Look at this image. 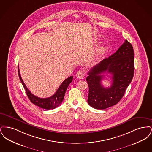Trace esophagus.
Returning a JSON list of instances; mask_svg holds the SVG:
<instances>
[{"label":"esophagus","instance_id":"34e87169","mask_svg":"<svg viewBox=\"0 0 152 152\" xmlns=\"http://www.w3.org/2000/svg\"><path fill=\"white\" fill-rule=\"evenodd\" d=\"M76 77L79 79H81L84 77V72L83 70H79L77 73H76Z\"/></svg>","mask_w":152,"mask_h":152}]
</instances>
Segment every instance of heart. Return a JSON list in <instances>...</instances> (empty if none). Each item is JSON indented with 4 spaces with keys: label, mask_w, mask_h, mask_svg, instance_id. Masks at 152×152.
Wrapping results in <instances>:
<instances>
[{
    "label": "heart",
    "mask_w": 152,
    "mask_h": 152,
    "mask_svg": "<svg viewBox=\"0 0 152 152\" xmlns=\"http://www.w3.org/2000/svg\"><path fill=\"white\" fill-rule=\"evenodd\" d=\"M105 50H106V47H102L101 48V52H104V51H105Z\"/></svg>",
    "instance_id": "b5f03b06"
}]
</instances>
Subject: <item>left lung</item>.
Masks as SVG:
<instances>
[{"mask_svg": "<svg viewBox=\"0 0 152 152\" xmlns=\"http://www.w3.org/2000/svg\"><path fill=\"white\" fill-rule=\"evenodd\" d=\"M134 51L126 40L116 52L104 59L88 73L86 80L89 87L88 102L97 109H104L117 104L132 81L134 71ZM112 75V86L104 88L101 84V73Z\"/></svg>", "mask_w": 152, "mask_h": 152, "instance_id": "obj_1", "label": "left lung"}]
</instances>
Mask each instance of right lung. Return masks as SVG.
<instances>
[{
  "instance_id": "obj_1",
  "label": "right lung",
  "mask_w": 152,
  "mask_h": 152,
  "mask_svg": "<svg viewBox=\"0 0 152 152\" xmlns=\"http://www.w3.org/2000/svg\"><path fill=\"white\" fill-rule=\"evenodd\" d=\"M18 74H19L20 80L21 81L23 86L26 90V94L28 97L29 98V100L36 106H38L42 108L48 109V110L56 108L62 102V101L64 99L65 91L68 86L72 82L73 79L72 76L65 79L60 85V86L58 87L56 93L51 97H48V98H40V97H36L35 95L31 94L29 89L27 88L26 86L24 83L21 77L20 73L19 72V66H18Z\"/></svg>"
}]
</instances>
